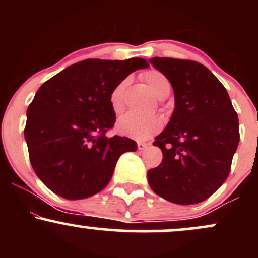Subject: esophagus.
I'll return each instance as SVG.
<instances>
[{
  "label": "esophagus",
  "instance_id": "34e87169",
  "mask_svg": "<svg viewBox=\"0 0 258 258\" xmlns=\"http://www.w3.org/2000/svg\"><path fill=\"white\" fill-rule=\"evenodd\" d=\"M137 148H138V150H144V149H147V148H148V144L143 143V142H138Z\"/></svg>",
  "mask_w": 258,
  "mask_h": 258
}]
</instances>
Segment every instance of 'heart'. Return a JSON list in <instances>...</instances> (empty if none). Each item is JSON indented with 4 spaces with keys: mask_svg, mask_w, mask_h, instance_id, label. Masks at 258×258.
Wrapping results in <instances>:
<instances>
[{
    "mask_svg": "<svg viewBox=\"0 0 258 258\" xmlns=\"http://www.w3.org/2000/svg\"><path fill=\"white\" fill-rule=\"evenodd\" d=\"M142 78L158 98L162 99L170 94L171 84L162 73L158 70H148L143 73ZM127 85H128V79H125L112 88L110 104L115 112H120L123 109V97H125ZM116 128L121 135L137 141H144L159 132V130L161 128V119L156 115H142L130 111L120 117L116 123Z\"/></svg>",
    "mask_w": 258,
    "mask_h": 258,
    "instance_id": "b5f03b06",
    "label": "heart"
}]
</instances>
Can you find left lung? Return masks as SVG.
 <instances>
[{
    "label": "left lung",
    "mask_w": 258,
    "mask_h": 258,
    "mask_svg": "<svg viewBox=\"0 0 258 258\" xmlns=\"http://www.w3.org/2000/svg\"><path fill=\"white\" fill-rule=\"evenodd\" d=\"M172 85L174 109L155 138L162 162L148 171L154 193L179 205L206 200L223 184L238 148L239 120L218 79L191 60L152 58Z\"/></svg>",
    "instance_id": "obj_1"
}]
</instances>
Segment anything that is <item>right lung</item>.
I'll list each match as a JSON object with an SVG mask.
<instances>
[{
	"mask_svg": "<svg viewBox=\"0 0 258 258\" xmlns=\"http://www.w3.org/2000/svg\"><path fill=\"white\" fill-rule=\"evenodd\" d=\"M149 67L144 59H86L38 88L26 111L24 136L35 173L69 200L86 199L110 182L117 160L136 152L135 141L106 131L114 126L112 88Z\"/></svg>",
	"mask_w": 258,
	"mask_h": 258,
	"instance_id": "obj_1",
	"label": "right lung"
}]
</instances>
